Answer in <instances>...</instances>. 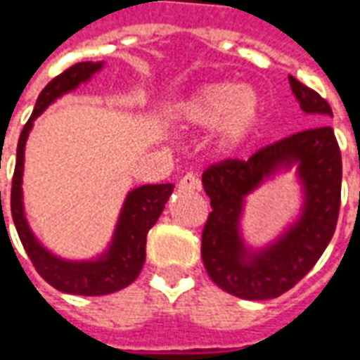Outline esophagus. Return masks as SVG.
Here are the masks:
<instances>
[{
    "label": "esophagus",
    "mask_w": 360,
    "mask_h": 360,
    "mask_svg": "<svg viewBox=\"0 0 360 360\" xmlns=\"http://www.w3.org/2000/svg\"><path fill=\"white\" fill-rule=\"evenodd\" d=\"M200 181H198V177H194L193 173H187V175L179 181V185H177V188H179L181 193H196V191H200Z\"/></svg>",
    "instance_id": "34e87169"
}]
</instances>
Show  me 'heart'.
Masks as SVG:
<instances>
[{
	"mask_svg": "<svg viewBox=\"0 0 360 360\" xmlns=\"http://www.w3.org/2000/svg\"><path fill=\"white\" fill-rule=\"evenodd\" d=\"M262 112V97L254 87L214 82L183 98L173 116L183 129L215 127V148L223 154H234L250 141Z\"/></svg>",
	"mask_w": 360,
	"mask_h": 360,
	"instance_id": "1",
	"label": "heart"
}]
</instances>
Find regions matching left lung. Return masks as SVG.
<instances>
[{
    "instance_id": "1",
    "label": "left lung",
    "mask_w": 360,
    "mask_h": 360,
    "mask_svg": "<svg viewBox=\"0 0 360 360\" xmlns=\"http://www.w3.org/2000/svg\"><path fill=\"white\" fill-rule=\"evenodd\" d=\"M290 89L305 114L321 122L332 108L307 85L288 76ZM295 172L300 210L281 233L254 247L243 236L247 196L278 174ZM212 214L202 233V262L210 278L242 300H273L313 269L336 231L342 194V154L334 129L316 126L269 145L246 162L227 160L202 175Z\"/></svg>"
}]
</instances>
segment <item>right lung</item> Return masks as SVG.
I'll use <instances>...</instances> for the list:
<instances>
[{
    "mask_svg": "<svg viewBox=\"0 0 360 360\" xmlns=\"http://www.w3.org/2000/svg\"><path fill=\"white\" fill-rule=\"evenodd\" d=\"M103 68H105L103 60L78 63L45 85L44 91L39 93L36 101L30 120L26 122L20 133L13 188H11V214H13L20 242L34 263V267L53 288L74 295L112 294L129 286L139 276L146 257V234L158 221L160 214L164 212L166 202L169 200L173 187H175L172 183H162V185H141V187L131 188L120 207L110 240L103 252H98L93 257H85V259L63 257L45 246L44 242L39 240L38 234L32 231L28 217H26V210H24L22 175L24 150H26V141L30 137L34 122L57 98L78 89L82 84H87Z\"/></svg>",
    "mask_w": 360,
    "mask_h": 360,
    "instance_id": "add662e5",
    "label": "right lung"
}]
</instances>
